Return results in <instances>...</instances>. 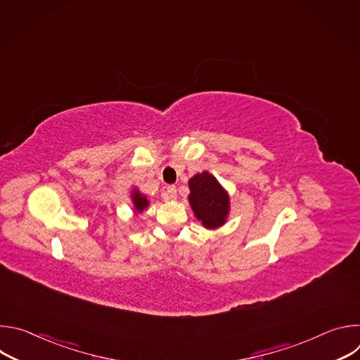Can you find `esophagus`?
<instances>
[{"mask_svg": "<svg viewBox=\"0 0 360 360\" xmlns=\"http://www.w3.org/2000/svg\"><path fill=\"white\" fill-rule=\"evenodd\" d=\"M164 198L165 199H169V200H174L176 199V188L174 185H169L164 193Z\"/></svg>", "mask_w": 360, "mask_h": 360, "instance_id": "obj_1", "label": "esophagus"}]
</instances>
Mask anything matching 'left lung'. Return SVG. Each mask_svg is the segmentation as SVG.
Segmentation results:
<instances>
[{"mask_svg":"<svg viewBox=\"0 0 360 360\" xmlns=\"http://www.w3.org/2000/svg\"><path fill=\"white\" fill-rule=\"evenodd\" d=\"M188 196L195 217L208 229H217L226 222L229 196L214 175L203 171L189 179Z\"/></svg>","mask_w":360,"mask_h":360,"instance_id":"obj_1","label":"left lung"}]
</instances>
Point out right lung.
Wrapping results in <instances>:
<instances>
[{"mask_svg": "<svg viewBox=\"0 0 360 360\" xmlns=\"http://www.w3.org/2000/svg\"><path fill=\"white\" fill-rule=\"evenodd\" d=\"M131 196H132V203L136 212H142L149 205V200L146 199V196H143L138 189H134Z\"/></svg>", "mask_w": 360, "mask_h": 360, "instance_id": "obj_1", "label": "right lung"}]
</instances>
